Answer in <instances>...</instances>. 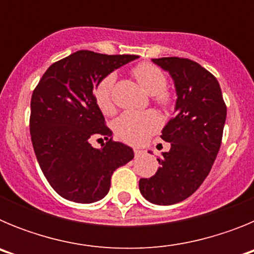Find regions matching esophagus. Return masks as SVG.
Wrapping results in <instances>:
<instances>
[{
  "instance_id": "1",
  "label": "esophagus",
  "mask_w": 254,
  "mask_h": 254,
  "mask_svg": "<svg viewBox=\"0 0 254 254\" xmlns=\"http://www.w3.org/2000/svg\"><path fill=\"white\" fill-rule=\"evenodd\" d=\"M143 150L142 149H134V155H136V156H140V155H142L143 154Z\"/></svg>"
}]
</instances>
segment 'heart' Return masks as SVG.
<instances>
[{
  "instance_id": "b5f03b06",
  "label": "heart",
  "mask_w": 254,
  "mask_h": 254,
  "mask_svg": "<svg viewBox=\"0 0 254 254\" xmlns=\"http://www.w3.org/2000/svg\"><path fill=\"white\" fill-rule=\"evenodd\" d=\"M132 75L136 77L147 94L152 95L154 102L161 107L172 104V94L165 89L167 76L155 64L149 62L138 64L132 68ZM116 81V75L109 73L98 82L94 91L95 102L103 113L114 111L112 90ZM160 126V120L154 112H126L114 122V131L121 140L128 143H142L154 133Z\"/></svg>"
}]
</instances>
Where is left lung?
<instances>
[{"label": "left lung", "mask_w": 254, "mask_h": 254, "mask_svg": "<svg viewBox=\"0 0 254 254\" xmlns=\"http://www.w3.org/2000/svg\"><path fill=\"white\" fill-rule=\"evenodd\" d=\"M176 86L174 117L161 131L170 150L158 159L155 176L141 178L140 192L149 202L168 206L193 194L208 176L219 152L226 105L216 77L188 58H154Z\"/></svg>", "instance_id": "1"}]
</instances>
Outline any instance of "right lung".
<instances>
[{"label": "right lung", "instance_id": "right-lung-1", "mask_svg": "<svg viewBox=\"0 0 254 254\" xmlns=\"http://www.w3.org/2000/svg\"><path fill=\"white\" fill-rule=\"evenodd\" d=\"M138 58L77 51L51 64L33 91L30 134L35 156L51 187L61 197L91 203L109 192L117 168L133 159V150L111 138L94 89L104 76ZM94 137L107 142L91 146Z\"/></svg>", "mask_w": 254, "mask_h": 254}]
</instances>
